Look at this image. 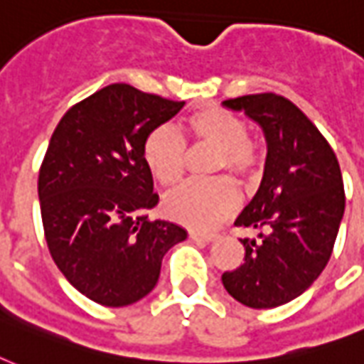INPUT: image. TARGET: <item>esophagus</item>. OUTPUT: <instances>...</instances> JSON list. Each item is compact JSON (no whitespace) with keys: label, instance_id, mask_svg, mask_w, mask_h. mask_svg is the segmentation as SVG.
<instances>
[{"label":"esophagus","instance_id":"obj_1","mask_svg":"<svg viewBox=\"0 0 364 364\" xmlns=\"http://www.w3.org/2000/svg\"><path fill=\"white\" fill-rule=\"evenodd\" d=\"M189 237L193 241H198V243H212L216 241V233H200V231H191Z\"/></svg>","mask_w":364,"mask_h":364}]
</instances>
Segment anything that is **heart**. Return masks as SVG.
<instances>
[{"label":"heart","instance_id":"heart-1","mask_svg":"<svg viewBox=\"0 0 364 364\" xmlns=\"http://www.w3.org/2000/svg\"><path fill=\"white\" fill-rule=\"evenodd\" d=\"M185 141L216 148L212 173L228 171L237 181L249 185L262 169V152L249 136L247 123L225 107L206 106L185 119V139L169 127H156L144 139L142 160L161 187L181 183L187 160ZM237 206L239 191L223 177L187 183L166 196L164 203L169 218L193 230L216 228L235 212Z\"/></svg>","mask_w":364,"mask_h":364}]
</instances>
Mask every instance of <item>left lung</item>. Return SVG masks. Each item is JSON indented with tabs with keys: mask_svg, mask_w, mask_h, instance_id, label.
Returning a JSON list of instances; mask_svg holds the SVG:
<instances>
[{
	"mask_svg": "<svg viewBox=\"0 0 364 364\" xmlns=\"http://www.w3.org/2000/svg\"><path fill=\"white\" fill-rule=\"evenodd\" d=\"M223 106L257 121L268 156L260 189L235 222L258 237L241 239L243 262L223 272L222 284L250 309H274L306 291L332 257L346 210L341 169L324 134L291 100L249 94Z\"/></svg>",
	"mask_w": 364,
	"mask_h": 364,
	"instance_id": "8db88e82",
	"label": "left lung"
}]
</instances>
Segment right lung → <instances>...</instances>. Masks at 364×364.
Returning a JSON list of instances; mask_svg holds the SVG:
<instances>
[{"label": "right lung", "mask_w": 364, "mask_h": 364, "mask_svg": "<svg viewBox=\"0 0 364 364\" xmlns=\"http://www.w3.org/2000/svg\"><path fill=\"white\" fill-rule=\"evenodd\" d=\"M183 104L115 82L69 107L50 139L38 173L46 243L67 282L98 305L148 295L164 255L187 237L148 218L158 193L142 160L148 133Z\"/></svg>", "instance_id": "add662e5"}]
</instances>
